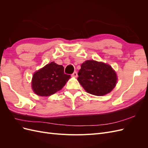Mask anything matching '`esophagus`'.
<instances>
[{
    "label": "esophagus",
    "instance_id": "obj_1",
    "mask_svg": "<svg viewBox=\"0 0 148 148\" xmlns=\"http://www.w3.org/2000/svg\"><path fill=\"white\" fill-rule=\"evenodd\" d=\"M77 76H78V73H77V71H74V72L71 74V77H77Z\"/></svg>",
    "mask_w": 148,
    "mask_h": 148
}]
</instances>
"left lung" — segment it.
Instances as JSON below:
<instances>
[{
  "label": "left lung",
  "mask_w": 148,
  "mask_h": 148,
  "mask_svg": "<svg viewBox=\"0 0 148 148\" xmlns=\"http://www.w3.org/2000/svg\"><path fill=\"white\" fill-rule=\"evenodd\" d=\"M78 75V81L85 91L95 96L107 95L117 84V75L112 66L95 60L85 61Z\"/></svg>",
  "instance_id": "obj_1"
}]
</instances>
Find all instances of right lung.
<instances>
[{"mask_svg":"<svg viewBox=\"0 0 148 148\" xmlns=\"http://www.w3.org/2000/svg\"><path fill=\"white\" fill-rule=\"evenodd\" d=\"M70 75L64 73V67L51 62L36 71L32 78V88L40 96H49L63 88Z\"/></svg>","mask_w":148,"mask_h":148,"instance_id":"right-lung-1","label":"right lung"}]
</instances>
